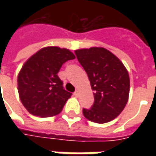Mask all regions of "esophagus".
I'll list each match as a JSON object with an SVG mask.
<instances>
[{"label":"esophagus","mask_w":156,"mask_h":156,"mask_svg":"<svg viewBox=\"0 0 156 156\" xmlns=\"http://www.w3.org/2000/svg\"><path fill=\"white\" fill-rule=\"evenodd\" d=\"M78 94H79V93H78V90H77V91H75L74 93H73V94H74L75 97H78Z\"/></svg>","instance_id":"1"}]
</instances>
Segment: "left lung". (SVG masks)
Wrapping results in <instances>:
<instances>
[{
	"instance_id": "8db88e82",
	"label": "left lung",
	"mask_w": 156,
	"mask_h": 156,
	"mask_svg": "<svg viewBox=\"0 0 156 156\" xmlns=\"http://www.w3.org/2000/svg\"><path fill=\"white\" fill-rule=\"evenodd\" d=\"M79 63L88 74L94 103L83 108L88 120L105 124L115 119L123 111L129 94V77L119 58L104 48L75 50Z\"/></svg>"
}]
</instances>
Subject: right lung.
Here are the masks:
<instances>
[{"label":"right lung","instance_id":"1","mask_svg":"<svg viewBox=\"0 0 156 156\" xmlns=\"http://www.w3.org/2000/svg\"><path fill=\"white\" fill-rule=\"evenodd\" d=\"M74 58L68 49L47 47L24 63L18 74L17 85L20 99L30 114L51 117L62 111L72 94L63 88L58 73L64 62Z\"/></svg>","mask_w":156,"mask_h":156}]
</instances>
